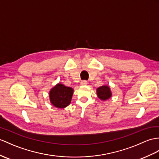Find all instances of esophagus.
<instances>
[{
  "label": "esophagus",
  "mask_w": 159,
  "mask_h": 159,
  "mask_svg": "<svg viewBox=\"0 0 159 159\" xmlns=\"http://www.w3.org/2000/svg\"><path fill=\"white\" fill-rule=\"evenodd\" d=\"M87 84H88V82L86 80H84L81 82V85H82V86H86V85H87Z\"/></svg>",
  "instance_id": "1"
}]
</instances>
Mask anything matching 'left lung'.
Masks as SVG:
<instances>
[{"label": "left lung", "instance_id": "left-lung-1", "mask_svg": "<svg viewBox=\"0 0 159 159\" xmlns=\"http://www.w3.org/2000/svg\"><path fill=\"white\" fill-rule=\"evenodd\" d=\"M97 95L98 98L101 100H107L111 96L110 88L107 86H103L97 88Z\"/></svg>", "mask_w": 159, "mask_h": 159}]
</instances>
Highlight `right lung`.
Listing matches in <instances>:
<instances>
[{
	"mask_svg": "<svg viewBox=\"0 0 159 159\" xmlns=\"http://www.w3.org/2000/svg\"><path fill=\"white\" fill-rule=\"evenodd\" d=\"M73 93V90L71 88L58 84L50 91V102L55 107L63 109L70 104Z\"/></svg>",
	"mask_w": 159,
	"mask_h": 159,
	"instance_id": "right-lung-1",
	"label": "right lung"
}]
</instances>
